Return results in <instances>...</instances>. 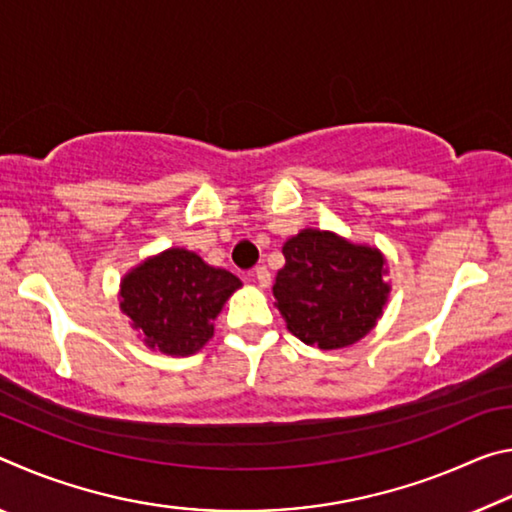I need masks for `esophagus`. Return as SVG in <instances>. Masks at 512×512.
Wrapping results in <instances>:
<instances>
[{"mask_svg":"<svg viewBox=\"0 0 512 512\" xmlns=\"http://www.w3.org/2000/svg\"><path fill=\"white\" fill-rule=\"evenodd\" d=\"M253 277H255V282L259 284V287H268V284H271V273H268L266 266H257L253 271Z\"/></svg>","mask_w":512,"mask_h":512,"instance_id":"obj_1","label":"esophagus"}]
</instances>
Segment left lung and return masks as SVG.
Returning <instances> with one entry per match:
<instances>
[{"instance_id": "obj_1", "label": "left lung", "mask_w": 512, "mask_h": 512, "mask_svg": "<svg viewBox=\"0 0 512 512\" xmlns=\"http://www.w3.org/2000/svg\"><path fill=\"white\" fill-rule=\"evenodd\" d=\"M273 296L293 336L320 350L363 339L386 305L384 257L320 230H302L282 248Z\"/></svg>"}]
</instances>
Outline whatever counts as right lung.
Listing matches in <instances>:
<instances>
[{"label":"right lung","instance_id":"obj_1","mask_svg":"<svg viewBox=\"0 0 512 512\" xmlns=\"http://www.w3.org/2000/svg\"><path fill=\"white\" fill-rule=\"evenodd\" d=\"M239 287V277L225 268L169 248L124 277L121 309L149 348L187 357L212 339L214 318Z\"/></svg>","mask_w":512,"mask_h":512}]
</instances>
